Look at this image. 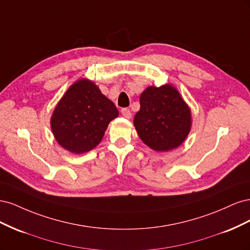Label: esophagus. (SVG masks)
Here are the masks:
<instances>
[{
    "instance_id": "1",
    "label": "esophagus",
    "mask_w": 250,
    "mask_h": 250,
    "mask_svg": "<svg viewBox=\"0 0 250 250\" xmlns=\"http://www.w3.org/2000/svg\"><path fill=\"white\" fill-rule=\"evenodd\" d=\"M121 113H122V116L126 119H130L131 118V112L128 108H122L121 109Z\"/></svg>"
}]
</instances>
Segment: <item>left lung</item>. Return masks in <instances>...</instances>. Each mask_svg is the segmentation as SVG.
<instances>
[{"label": "left lung", "mask_w": 250, "mask_h": 250, "mask_svg": "<svg viewBox=\"0 0 250 250\" xmlns=\"http://www.w3.org/2000/svg\"><path fill=\"white\" fill-rule=\"evenodd\" d=\"M140 104L133 124L147 146L168 151L183 144L190 132L191 111L175 87L149 86L142 93Z\"/></svg>", "instance_id": "obj_1"}]
</instances>
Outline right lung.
Wrapping results in <instances>:
<instances>
[{"instance_id":"1","label":"right lung","mask_w":250,"mask_h":250,"mask_svg":"<svg viewBox=\"0 0 250 250\" xmlns=\"http://www.w3.org/2000/svg\"><path fill=\"white\" fill-rule=\"evenodd\" d=\"M119 111L94 82L82 79L67 89L51 119L58 144L73 153L88 152L99 144Z\"/></svg>"}]
</instances>
